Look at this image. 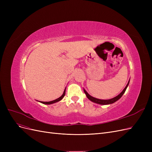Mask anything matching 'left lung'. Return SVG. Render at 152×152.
<instances>
[{
  "mask_svg": "<svg viewBox=\"0 0 152 152\" xmlns=\"http://www.w3.org/2000/svg\"><path fill=\"white\" fill-rule=\"evenodd\" d=\"M129 84V80L128 83H127V86H126L125 88L124 89V90L121 92L120 94H119L118 96H115V98H112V99H99L95 98L93 97V96H91V95H89L88 93H87V91L85 89H84V93H85V94H86V95L87 96V98H88L90 101H91V102H93L99 104H103V105L104 104H112V103H115V102H117V100H118L119 99H120L122 97V95L124 94V93H125V91H126V90L127 89V87Z\"/></svg>",
  "mask_w": 152,
  "mask_h": 152,
  "instance_id": "1",
  "label": "left lung"
}]
</instances>
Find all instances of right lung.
<instances>
[{"mask_svg":"<svg viewBox=\"0 0 152 152\" xmlns=\"http://www.w3.org/2000/svg\"><path fill=\"white\" fill-rule=\"evenodd\" d=\"M65 91H66V88L65 89V91H64L63 94L60 96V97L56 99H54L53 101H51V102H40L43 103V104H53V103H54L58 102H59V101H61L63 98L64 96H65Z\"/></svg>","mask_w":152,"mask_h":152,"instance_id":"right-lung-1","label":"right lung"}]
</instances>
